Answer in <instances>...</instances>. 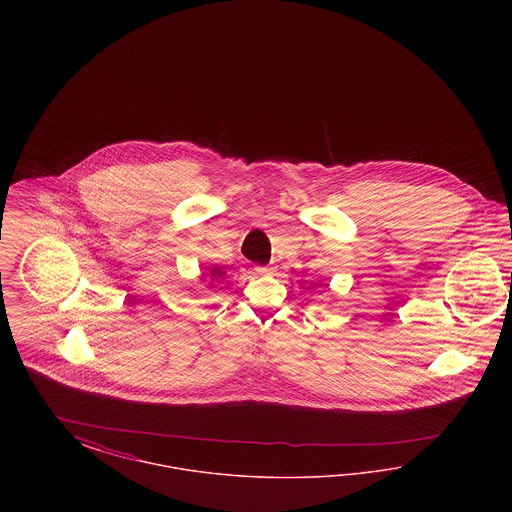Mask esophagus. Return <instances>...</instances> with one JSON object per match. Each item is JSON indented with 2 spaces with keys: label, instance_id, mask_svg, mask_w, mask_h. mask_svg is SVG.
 <instances>
[{
  "label": "esophagus",
  "instance_id": "1",
  "mask_svg": "<svg viewBox=\"0 0 512 512\" xmlns=\"http://www.w3.org/2000/svg\"><path fill=\"white\" fill-rule=\"evenodd\" d=\"M255 270H257V274H272V270H274V268H272V267H255Z\"/></svg>",
  "mask_w": 512,
  "mask_h": 512
}]
</instances>
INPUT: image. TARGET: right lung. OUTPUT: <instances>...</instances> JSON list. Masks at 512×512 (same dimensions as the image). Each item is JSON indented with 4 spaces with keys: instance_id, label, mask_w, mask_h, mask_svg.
Segmentation results:
<instances>
[{
    "instance_id": "obj_1",
    "label": "right lung",
    "mask_w": 512,
    "mask_h": 512,
    "mask_svg": "<svg viewBox=\"0 0 512 512\" xmlns=\"http://www.w3.org/2000/svg\"><path fill=\"white\" fill-rule=\"evenodd\" d=\"M209 276H211L209 280H211V282H217V284H220V282L226 278V276H224V270H222L220 267H217V265L209 270ZM199 280H201V282H205V280H207V274L203 272V274L199 276ZM211 286H213V284H211Z\"/></svg>"
}]
</instances>
